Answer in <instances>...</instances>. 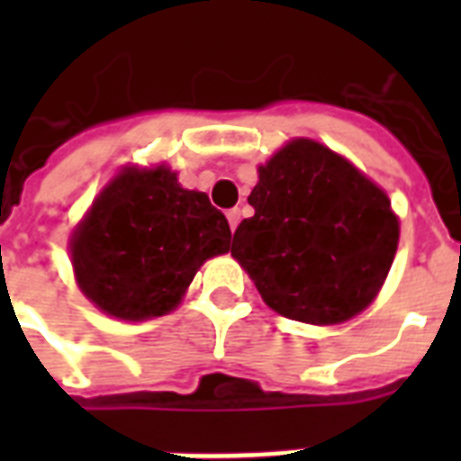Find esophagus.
<instances>
[{
	"label": "esophagus",
	"mask_w": 461,
	"mask_h": 461,
	"mask_svg": "<svg viewBox=\"0 0 461 461\" xmlns=\"http://www.w3.org/2000/svg\"><path fill=\"white\" fill-rule=\"evenodd\" d=\"M227 220H230V227H231V231L237 230V224L241 222V210H239V208H231L230 212H227Z\"/></svg>",
	"instance_id": "esophagus-1"
}]
</instances>
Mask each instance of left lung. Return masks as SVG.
I'll use <instances>...</instances> for the list:
<instances>
[{"label":"left lung","mask_w":461,"mask_h":461,"mask_svg":"<svg viewBox=\"0 0 461 461\" xmlns=\"http://www.w3.org/2000/svg\"><path fill=\"white\" fill-rule=\"evenodd\" d=\"M234 231L239 260L267 306L292 321L335 325L361 313L393 266L400 222L383 188L342 155L296 139L258 167Z\"/></svg>","instance_id":"8db88e82"}]
</instances>
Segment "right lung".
Wrapping results in <instances>:
<instances>
[{"label":"right lung","instance_id":"1","mask_svg":"<svg viewBox=\"0 0 461 461\" xmlns=\"http://www.w3.org/2000/svg\"><path fill=\"white\" fill-rule=\"evenodd\" d=\"M227 217L203 191L181 188L169 167H126L71 234L76 282L122 321H148L179 306L212 256L230 251Z\"/></svg>","mask_w":461,"mask_h":461}]
</instances>
